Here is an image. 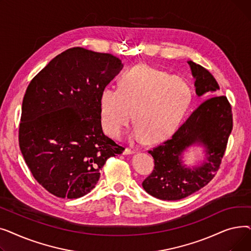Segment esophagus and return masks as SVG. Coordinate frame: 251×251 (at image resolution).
I'll list each match as a JSON object with an SVG mask.
<instances>
[{"instance_id": "1", "label": "esophagus", "mask_w": 251, "mask_h": 251, "mask_svg": "<svg viewBox=\"0 0 251 251\" xmlns=\"http://www.w3.org/2000/svg\"><path fill=\"white\" fill-rule=\"evenodd\" d=\"M123 153L124 154H133V153H135V151L134 150H131V149H125Z\"/></svg>"}]
</instances>
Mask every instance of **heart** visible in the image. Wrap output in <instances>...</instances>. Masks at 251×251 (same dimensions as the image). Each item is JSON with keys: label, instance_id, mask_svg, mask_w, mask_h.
I'll use <instances>...</instances> for the list:
<instances>
[{"label": "heart", "instance_id": "1", "mask_svg": "<svg viewBox=\"0 0 251 251\" xmlns=\"http://www.w3.org/2000/svg\"><path fill=\"white\" fill-rule=\"evenodd\" d=\"M191 88L185 79L169 75L147 65L126 71L118 89L105 86L100 94V119L103 131L118 138L134 120L133 137L161 141L172 134L191 101Z\"/></svg>", "mask_w": 251, "mask_h": 251}]
</instances>
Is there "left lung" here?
Masks as SVG:
<instances>
[{
	"label": "left lung",
	"instance_id": "1",
	"mask_svg": "<svg viewBox=\"0 0 251 251\" xmlns=\"http://www.w3.org/2000/svg\"><path fill=\"white\" fill-rule=\"evenodd\" d=\"M187 63L195 79L197 97L205 96L206 100L172 138L149 151L154 160V169L142 182V187L162 201L185 199L215 177L233 128L231 105L226 97L216 94L220 86L215 77L202 66L192 61ZM195 145L204 149L205 160L201 165L189 167L183 164L182 155Z\"/></svg>",
	"mask_w": 251,
	"mask_h": 251
}]
</instances>
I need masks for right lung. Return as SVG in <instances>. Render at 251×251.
I'll list each match as a JSON object with an SVG mask.
<instances>
[{
	"label": "right lung",
	"mask_w": 251,
	"mask_h": 251,
	"mask_svg": "<svg viewBox=\"0 0 251 251\" xmlns=\"http://www.w3.org/2000/svg\"><path fill=\"white\" fill-rule=\"evenodd\" d=\"M123 68L103 52L72 48L30 81L22 101L19 146L31 174L50 193L78 199L95 188L110 156L124 148L105 136L100 94Z\"/></svg>",
	"instance_id": "1"
}]
</instances>
